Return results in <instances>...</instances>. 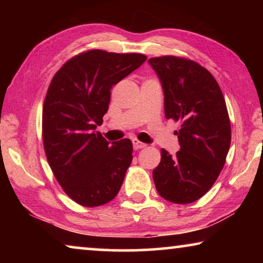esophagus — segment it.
<instances>
[{
	"mask_svg": "<svg viewBox=\"0 0 263 263\" xmlns=\"http://www.w3.org/2000/svg\"><path fill=\"white\" fill-rule=\"evenodd\" d=\"M132 144H133V148H135V149H140V148L146 147V144L139 141L138 139H133L132 140Z\"/></svg>",
	"mask_w": 263,
	"mask_h": 263,
	"instance_id": "1",
	"label": "esophagus"
}]
</instances>
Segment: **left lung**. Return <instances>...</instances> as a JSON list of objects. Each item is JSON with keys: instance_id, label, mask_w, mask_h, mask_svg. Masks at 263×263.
<instances>
[{"instance_id": "8db88e82", "label": "left lung", "mask_w": 263, "mask_h": 263, "mask_svg": "<svg viewBox=\"0 0 263 263\" xmlns=\"http://www.w3.org/2000/svg\"><path fill=\"white\" fill-rule=\"evenodd\" d=\"M162 86L166 118L180 121L176 155L161 149L153 171L159 195L188 204L205 195L225 164L231 144L228 108L215 78L197 62L173 55L151 58Z\"/></svg>"}]
</instances>
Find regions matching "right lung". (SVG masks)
I'll return each mask as SVG.
<instances>
[{
  "mask_svg": "<svg viewBox=\"0 0 263 263\" xmlns=\"http://www.w3.org/2000/svg\"><path fill=\"white\" fill-rule=\"evenodd\" d=\"M146 59L139 53L91 50L66 62L48 87L43 108L47 161L65 193L83 206L110 202L123 184L132 142H110L96 127L109 109L111 88Z\"/></svg>",
  "mask_w": 263,
  "mask_h": 263,
  "instance_id": "1",
  "label": "right lung"
}]
</instances>
